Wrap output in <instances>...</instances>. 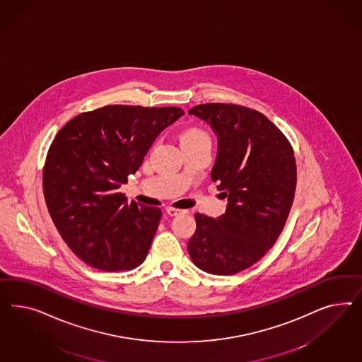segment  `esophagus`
Wrapping results in <instances>:
<instances>
[{"instance_id": "obj_1", "label": "esophagus", "mask_w": 362, "mask_h": 362, "mask_svg": "<svg viewBox=\"0 0 362 362\" xmlns=\"http://www.w3.org/2000/svg\"><path fill=\"white\" fill-rule=\"evenodd\" d=\"M165 212H167L170 216H176V215L182 214V212H183V209H174V207H167V209H165Z\"/></svg>"}]
</instances>
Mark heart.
Masks as SVG:
<instances>
[{"mask_svg":"<svg viewBox=\"0 0 362 362\" xmlns=\"http://www.w3.org/2000/svg\"><path fill=\"white\" fill-rule=\"evenodd\" d=\"M209 142L207 132L197 127H189L180 135V143Z\"/></svg>","mask_w":362,"mask_h":362,"instance_id":"heart-1","label":"heart"}]
</instances>
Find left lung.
<instances>
[{
    "label": "left lung",
    "instance_id": "1",
    "mask_svg": "<svg viewBox=\"0 0 362 362\" xmlns=\"http://www.w3.org/2000/svg\"><path fill=\"white\" fill-rule=\"evenodd\" d=\"M188 114L209 124L218 138L211 180L228 202L216 219L195 214L188 253L207 274H238L259 262L284 228L296 191L293 150L256 110L206 103Z\"/></svg>",
    "mask_w": 362,
    "mask_h": 362
}]
</instances>
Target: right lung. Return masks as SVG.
Listing matches in <instances>:
<instances>
[{"instance_id": "add662e5", "label": "right lung", "mask_w": 362, "mask_h": 362, "mask_svg": "<svg viewBox=\"0 0 362 362\" xmlns=\"http://www.w3.org/2000/svg\"><path fill=\"white\" fill-rule=\"evenodd\" d=\"M182 115L179 107L110 105L79 114L55 135L45 162V200L82 262L109 272L144 262L162 211L127 203L118 189Z\"/></svg>"}]
</instances>
